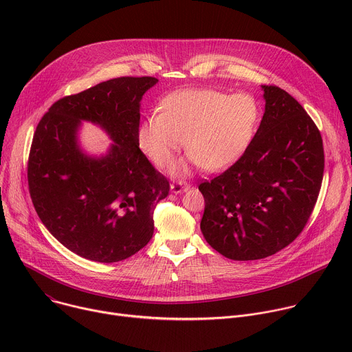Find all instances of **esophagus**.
<instances>
[{
	"label": "esophagus",
	"mask_w": 352,
	"mask_h": 352,
	"mask_svg": "<svg viewBox=\"0 0 352 352\" xmlns=\"http://www.w3.org/2000/svg\"><path fill=\"white\" fill-rule=\"evenodd\" d=\"M170 188H171V192H174V193H181V192L186 190V189L189 188V185H188L186 182H184V181H177V182L171 184Z\"/></svg>",
	"instance_id": "1"
}]
</instances>
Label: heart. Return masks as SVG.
<instances>
[{
  "mask_svg": "<svg viewBox=\"0 0 352 352\" xmlns=\"http://www.w3.org/2000/svg\"><path fill=\"white\" fill-rule=\"evenodd\" d=\"M163 111L148 114L138 129V142L156 166L168 164L185 147L189 163L210 173L234 164L254 138L261 107L248 93L227 94L213 89H188L171 93L162 102ZM174 174L188 166L174 164Z\"/></svg>",
  "mask_w": 352,
  "mask_h": 352,
  "instance_id": "1",
  "label": "heart"
}]
</instances>
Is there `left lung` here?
Listing matches in <instances>:
<instances>
[{"instance_id": "left-lung-1", "label": "left lung", "mask_w": 352, "mask_h": 352, "mask_svg": "<svg viewBox=\"0 0 352 352\" xmlns=\"http://www.w3.org/2000/svg\"><path fill=\"white\" fill-rule=\"evenodd\" d=\"M265 114L243 155L205 179L200 230L232 261H258L288 246L307 226L320 192L324 152L320 131L296 100L262 86Z\"/></svg>"}]
</instances>
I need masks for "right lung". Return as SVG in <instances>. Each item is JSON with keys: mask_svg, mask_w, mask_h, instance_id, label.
I'll return each instance as SVG.
<instances>
[{"mask_svg": "<svg viewBox=\"0 0 352 352\" xmlns=\"http://www.w3.org/2000/svg\"><path fill=\"white\" fill-rule=\"evenodd\" d=\"M153 76H122L60 98L40 120L30 146L28 184L45 226L74 254L114 263L147 245L156 205L170 182L142 153L138 142L142 96ZM80 120L102 126L113 139L94 160L76 140Z\"/></svg>", "mask_w": 352, "mask_h": 352, "instance_id": "right-lung-1", "label": "right lung"}]
</instances>
